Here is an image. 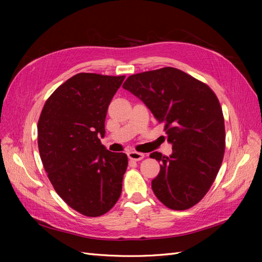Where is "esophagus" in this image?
I'll return each mask as SVG.
<instances>
[{"instance_id": "esophagus-1", "label": "esophagus", "mask_w": 262, "mask_h": 262, "mask_svg": "<svg viewBox=\"0 0 262 262\" xmlns=\"http://www.w3.org/2000/svg\"><path fill=\"white\" fill-rule=\"evenodd\" d=\"M128 157L131 161H141L144 158V154L136 152V150H131V152L128 153Z\"/></svg>"}]
</instances>
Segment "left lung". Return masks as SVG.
I'll return each instance as SVG.
<instances>
[{"mask_svg":"<svg viewBox=\"0 0 262 262\" xmlns=\"http://www.w3.org/2000/svg\"><path fill=\"white\" fill-rule=\"evenodd\" d=\"M123 89L144 102L164 123L172 153L149 156L161 162L152 180L157 199L172 210H187L207 194L222 165L225 149L224 117L208 85L175 68L134 74Z\"/></svg>","mask_w":262,"mask_h":262,"instance_id":"1","label":"left lung"}]
</instances>
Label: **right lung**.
<instances>
[{
    "mask_svg": "<svg viewBox=\"0 0 262 262\" xmlns=\"http://www.w3.org/2000/svg\"><path fill=\"white\" fill-rule=\"evenodd\" d=\"M124 75L78 73L46 101L38 121V147L45 170L69 207L86 216L112 209L128 167L124 153L101 144L108 106Z\"/></svg>",
    "mask_w": 262,
    "mask_h": 262,
    "instance_id": "obj_1",
    "label": "right lung"
}]
</instances>
